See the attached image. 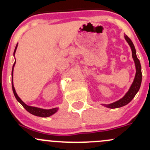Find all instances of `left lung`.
Here are the masks:
<instances>
[{"instance_id":"left-lung-1","label":"left lung","mask_w":150,"mask_h":150,"mask_svg":"<svg viewBox=\"0 0 150 150\" xmlns=\"http://www.w3.org/2000/svg\"><path fill=\"white\" fill-rule=\"evenodd\" d=\"M124 38H125V40L127 43H128L130 47H131V51H132V57L134 59V63H135L136 67V75L135 78H134V82L131 84V87H130L129 90L125 94L123 97L119 99L118 101L113 102V103L109 104H103L105 107H108V108L115 109V108H119V107H123V106L126 105L132 100L139 91L140 88L141 83H142V67H141L140 62L139 59L137 57V53H136L135 47H134V43L131 41V39L128 37L127 35H124Z\"/></svg>"}]
</instances>
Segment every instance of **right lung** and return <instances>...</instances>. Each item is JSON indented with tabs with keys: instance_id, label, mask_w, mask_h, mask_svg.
Listing matches in <instances>:
<instances>
[{
	"instance_id": "obj_1",
	"label": "right lung",
	"mask_w": 150,
	"mask_h": 150,
	"mask_svg": "<svg viewBox=\"0 0 150 150\" xmlns=\"http://www.w3.org/2000/svg\"><path fill=\"white\" fill-rule=\"evenodd\" d=\"M17 48V45L16 46V48L14 49V52H13V56H14L15 52H16V50ZM14 62L13 64V67H12V72H11V83H12V90H13V94H14L15 97H16V100L19 102L22 106H23L24 108L27 110V111L29 112L30 113H31L32 115H34L35 116H38V117H48L49 116H51L52 115H54V113L57 112L58 111L59 108L58 107H56V108H52V109H49V110H46V109H42V108H38V107H32V106H29L27 105L18 96L17 93H16V91H15L14 86H13V67H14L15 65Z\"/></svg>"
}]
</instances>
